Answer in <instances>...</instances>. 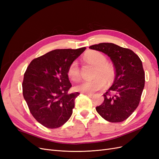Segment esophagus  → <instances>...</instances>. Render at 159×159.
I'll list each match as a JSON object with an SVG mask.
<instances>
[{"label": "esophagus", "mask_w": 159, "mask_h": 159, "mask_svg": "<svg viewBox=\"0 0 159 159\" xmlns=\"http://www.w3.org/2000/svg\"><path fill=\"white\" fill-rule=\"evenodd\" d=\"M83 93L85 94V95H89V96H92V95H93V93Z\"/></svg>", "instance_id": "34e87169"}]
</instances>
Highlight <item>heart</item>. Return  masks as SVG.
<instances>
[{
  "label": "heart",
  "mask_w": 159,
  "mask_h": 159,
  "mask_svg": "<svg viewBox=\"0 0 159 159\" xmlns=\"http://www.w3.org/2000/svg\"><path fill=\"white\" fill-rule=\"evenodd\" d=\"M84 60L95 67L92 80L84 81L75 87V89L82 93H93L105 87V81L110 83L115 78L113 66L107 61V57L103 53L91 50L84 56ZM68 75L75 82L81 79V71L77 61H72L68 67Z\"/></svg>",
  "instance_id": "obj_1"
}]
</instances>
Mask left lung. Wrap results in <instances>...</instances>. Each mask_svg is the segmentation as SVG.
<instances>
[{"instance_id": "obj_1", "label": "left lung", "mask_w": 159, "mask_h": 159, "mask_svg": "<svg viewBox=\"0 0 159 159\" xmlns=\"http://www.w3.org/2000/svg\"><path fill=\"white\" fill-rule=\"evenodd\" d=\"M89 48L110 57L115 70L113 84L103 94V102L96 107V111L107 121H123L140 102L145 81L142 61L131 50L113 43H100Z\"/></svg>"}]
</instances>
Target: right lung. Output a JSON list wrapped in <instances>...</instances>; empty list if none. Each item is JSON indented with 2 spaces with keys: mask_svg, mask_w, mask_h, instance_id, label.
Segmentation results:
<instances>
[{
  "mask_svg": "<svg viewBox=\"0 0 159 159\" xmlns=\"http://www.w3.org/2000/svg\"><path fill=\"white\" fill-rule=\"evenodd\" d=\"M85 47L57 49L34 59L24 74L22 93L36 121L49 129L60 127L73 113L79 92H68L71 84L68 69Z\"/></svg>",
  "mask_w": 159,
  "mask_h": 159,
  "instance_id": "obj_1",
  "label": "right lung"
}]
</instances>
